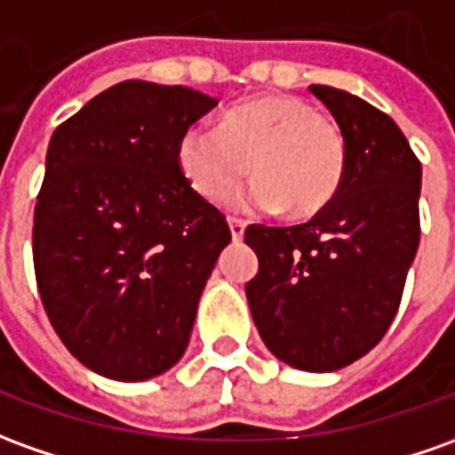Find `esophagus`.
<instances>
[{"label":"esophagus","instance_id":"esophagus-1","mask_svg":"<svg viewBox=\"0 0 455 455\" xmlns=\"http://www.w3.org/2000/svg\"><path fill=\"white\" fill-rule=\"evenodd\" d=\"M228 225H230V235H233L235 243H237V240H243V235H245V222L237 220V218H230Z\"/></svg>","mask_w":455,"mask_h":455}]
</instances>
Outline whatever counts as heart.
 <instances>
[{"label":"heart","instance_id":"b5f03b06","mask_svg":"<svg viewBox=\"0 0 455 455\" xmlns=\"http://www.w3.org/2000/svg\"><path fill=\"white\" fill-rule=\"evenodd\" d=\"M341 128L292 96H259L220 118V126H190L178 140V165L197 196L218 203L250 173L233 197L245 212L312 218L334 203L347 175Z\"/></svg>","mask_w":455,"mask_h":455}]
</instances>
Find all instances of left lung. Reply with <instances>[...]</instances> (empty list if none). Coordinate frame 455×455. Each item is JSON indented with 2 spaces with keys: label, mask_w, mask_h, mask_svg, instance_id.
<instances>
[{
  "label": "left lung",
  "mask_w": 455,
  "mask_h": 455,
  "mask_svg": "<svg viewBox=\"0 0 455 455\" xmlns=\"http://www.w3.org/2000/svg\"><path fill=\"white\" fill-rule=\"evenodd\" d=\"M309 91L347 140L344 186L305 225L247 228L259 269L245 294L269 352L322 374L371 352L396 317L421 235V163L371 103L331 86Z\"/></svg>",
  "instance_id": "8db88e82"
}]
</instances>
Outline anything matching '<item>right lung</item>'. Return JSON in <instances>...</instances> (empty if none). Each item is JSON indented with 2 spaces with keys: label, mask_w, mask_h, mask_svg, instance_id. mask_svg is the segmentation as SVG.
I'll return each instance as SVG.
<instances>
[{
  "label": "right lung",
  "mask_w": 455,
  "mask_h": 455,
  "mask_svg": "<svg viewBox=\"0 0 455 455\" xmlns=\"http://www.w3.org/2000/svg\"><path fill=\"white\" fill-rule=\"evenodd\" d=\"M215 106L188 86L121 81L49 140L36 284L59 339L101 377L146 381L186 352L230 228L180 173L178 140Z\"/></svg>",
  "instance_id": "right-lung-1"
}]
</instances>
